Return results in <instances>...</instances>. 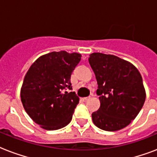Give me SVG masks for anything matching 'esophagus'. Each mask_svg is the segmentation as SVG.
Wrapping results in <instances>:
<instances>
[{"instance_id": "34e87169", "label": "esophagus", "mask_w": 157, "mask_h": 157, "mask_svg": "<svg viewBox=\"0 0 157 157\" xmlns=\"http://www.w3.org/2000/svg\"><path fill=\"white\" fill-rule=\"evenodd\" d=\"M90 98V97H86V98H81V100L83 101V102H86V101H88L89 99Z\"/></svg>"}]
</instances>
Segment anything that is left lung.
Returning a JSON list of instances; mask_svg holds the SVG:
<instances>
[{
    "mask_svg": "<svg viewBox=\"0 0 157 157\" xmlns=\"http://www.w3.org/2000/svg\"><path fill=\"white\" fill-rule=\"evenodd\" d=\"M89 63L98 82L100 107L92 113L94 124L106 131L129 125L142 109L146 91L139 70L112 54L93 53Z\"/></svg>",
    "mask_w": 157,
    "mask_h": 157,
    "instance_id": "obj_1",
    "label": "left lung"
}]
</instances>
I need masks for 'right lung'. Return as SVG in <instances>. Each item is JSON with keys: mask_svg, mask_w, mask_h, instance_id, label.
Returning <instances> with one entry per match:
<instances>
[{"mask_svg": "<svg viewBox=\"0 0 157 157\" xmlns=\"http://www.w3.org/2000/svg\"><path fill=\"white\" fill-rule=\"evenodd\" d=\"M81 58L78 53L54 51L39 57L26 73L21 101L28 116L43 129H61L71 121L79 97L63 90H71V75Z\"/></svg>", "mask_w": 157, "mask_h": 157, "instance_id": "right-lung-1", "label": "right lung"}]
</instances>
